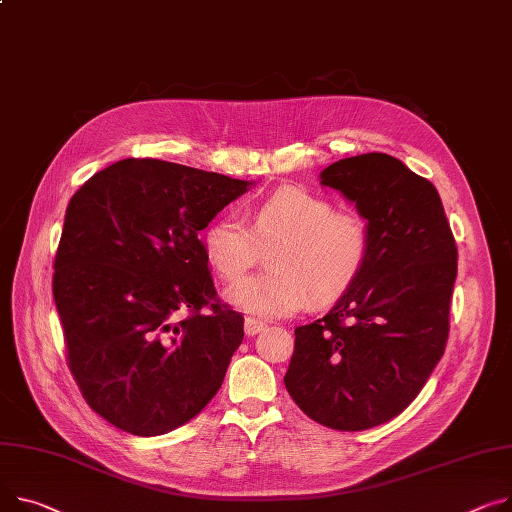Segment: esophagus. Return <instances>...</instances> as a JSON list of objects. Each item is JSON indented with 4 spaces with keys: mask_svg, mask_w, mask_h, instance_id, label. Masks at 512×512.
Returning a JSON list of instances; mask_svg holds the SVG:
<instances>
[{
    "mask_svg": "<svg viewBox=\"0 0 512 512\" xmlns=\"http://www.w3.org/2000/svg\"><path fill=\"white\" fill-rule=\"evenodd\" d=\"M267 325L263 323V321H257V319H253V317H247L245 319V333L247 335H257L259 331H263Z\"/></svg>",
    "mask_w": 512,
    "mask_h": 512,
    "instance_id": "esophagus-1",
    "label": "esophagus"
}]
</instances>
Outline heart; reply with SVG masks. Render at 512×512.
I'll return each instance as SVG.
<instances>
[{"label": "heart", "mask_w": 512, "mask_h": 512, "mask_svg": "<svg viewBox=\"0 0 512 512\" xmlns=\"http://www.w3.org/2000/svg\"><path fill=\"white\" fill-rule=\"evenodd\" d=\"M269 251V267L226 290L228 302L259 319L296 313L300 306L342 296L362 274L372 247L370 222L354 210L306 189L288 187L253 210L251 226L232 212L203 232V249L224 280H238Z\"/></svg>", "instance_id": "1"}]
</instances>
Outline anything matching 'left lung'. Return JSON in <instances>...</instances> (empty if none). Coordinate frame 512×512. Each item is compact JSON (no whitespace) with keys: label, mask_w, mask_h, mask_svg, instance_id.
<instances>
[{"label":"left lung","mask_w":512,"mask_h":512,"mask_svg":"<svg viewBox=\"0 0 512 512\" xmlns=\"http://www.w3.org/2000/svg\"><path fill=\"white\" fill-rule=\"evenodd\" d=\"M321 185L356 203L372 247L333 309L294 329L284 383L311 420L356 432L399 416L445 354L457 245L436 187L389 154L337 160Z\"/></svg>","instance_id":"8db88e82"}]
</instances>
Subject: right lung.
<instances>
[{
  "mask_svg": "<svg viewBox=\"0 0 512 512\" xmlns=\"http://www.w3.org/2000/svg\"><path fill=\"white\" fill-rule=\"evenodd\" d=\"M249 185L125 158L70 199L53 298L67 366L88 405L113 426L166 434L222 387L245 319L220 302L197 234Z\"/></svg>",
  "mask_w": 512,
  "mask_h": 512,
  "instance_id": "obj_1",
  "label": "right lung"
}]
</instances>
